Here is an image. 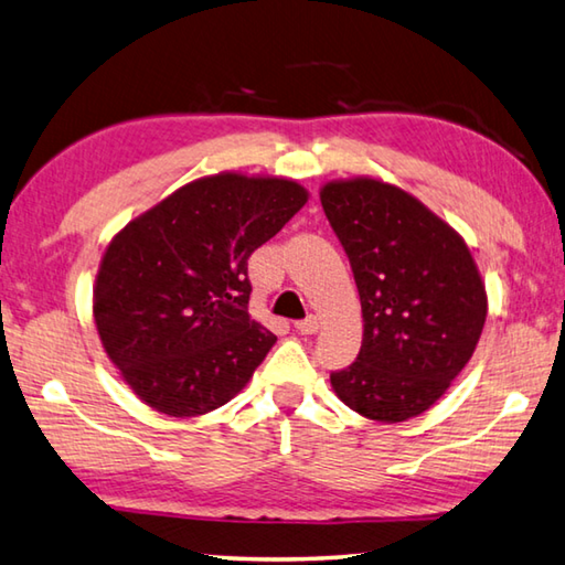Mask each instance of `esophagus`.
Returning <instances> with one entry per match:
<instances>
[{"mask_svg": "<svg viewBox=\"0 0 565 565\" xmlns=\"http://www.w3.org/2000/svg\"><path fill=\"white\" fill-rule=\"evenodd\" d=\"M294 328H296V331H299V333H303V335H311V333L318 331V318H316V316H306L303 321H296Z\"/></svg>", "mask_w": 565, "mask_h": 565, "instance_id": "esophagus-1", "label": "esophagus"}]
</instances>
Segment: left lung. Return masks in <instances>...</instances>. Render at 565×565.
<instances>
[{"label": "left lung", "mask_w": 565, "mask_h": 565, "mask_svg": "<svg viewBox=\"0 0 565 565\" xmlns=\"http://www.w3.org/2000/svg\"><path fill=\"white\" fill-rule=\"evenodd\" d=\"M321 204L363 309L361 353L331 385L363 417L405 423L469 363L487 318L484 284L465 239L395 184L328 182Z\"/></svg>", "instance_id": "obj_1"}]
</instances>
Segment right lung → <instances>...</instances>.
<instances>
[{"label": "right lung", "instance_id": "add662e5", "mask_svg": "<svg viewBox=\"0 0 565 565\" xmlns=\"http://www.w3.org/2000/svg\"><path fill=\"white\" fill-rule=\"evenodd\" d=\"M306 200L294 180L222 172L184 184L116 234L94 316L108 358L142 403L194 417L249 383L276 335L249 318L247 259Z\"/></svg>", "mask_w": 565, "mask_h": 565}]
</instances>
